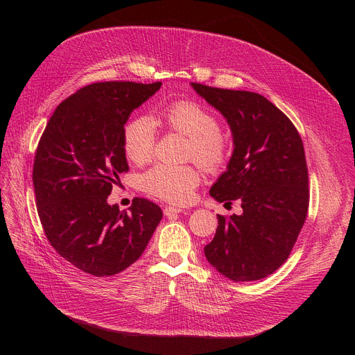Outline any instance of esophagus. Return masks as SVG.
<instances>
[{"label": "esophagus", "instance_id": "esophagus-1", "mask_svg": "<svg viewBox=\"0 0 355 355\" xmlns=\"http://www.w3.org/2000/svg\"><path fill=\"white\" fill-rule=\"evenodd\" d=\"M182 211H184L182 209H178V207H171V206H166V207L164 209V214H165L166 217H171V216L180 214V213H182Z\"/></svg>", "mask_w": 355, "mask_h": 355}]
</instances>
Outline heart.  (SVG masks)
<instances>
[{
  "instance_id": "b5f03b06",
  "label": "heart",
  "mask_w": 355,
  "mask_h": 355,
  "mask_svg": "<svg viewBox=\"0 0 355 355\" xmlns=\"http://www.w3.org/2000/svg\"><path fill=\"white\" fill-rule=\"evenodd\" d=\"M159 125L189 137L185 155L194 159L204 171L217 173L230 158V141L220 130L217 116L193 101H177L164 106L151 119L134 118L123 129V149L134 164L142 165L154 155L155 126ZM200 175L191 165L159 164L142 177L144 190L173 204L191 201Z\"/></svg>"
}]
</instances>
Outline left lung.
I'll return each instance as SVG.
<instances>
[{
	"label": "left lung",
	"instance_id": "obj_1",
	"mask_svg": "<svg viewBox=\"0 0 355 355\" xmlns=\"http://www.w3.org/2000/svg\"><path fill=\"white\" fill-rule=\"evenodd\" d=\"M221 112L233 134V155L210 190L217 201H241L243 213L217 216L204 248L213 268L234 282L259 281L281 268L304 226L308 166L295 125L259 93L191 83Z\"/></svg>",
	"mask_w": 355,
	"mask_h": 355
}]
</instances>
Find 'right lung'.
<instances>
[{"instance_id": "right-lung-1", "label": "right lung", "mask_w": 355, "mask_h": 355, "mask_svg": "<svg viewBox=\"0 0 355 355\" xmlns=\"http://www.w3.org/2000/svg\"><path fill=\"white\" fill-rule=\"evenodd\" d=\"M161 82H99L64 99L49 119L33 165L44 234L63 259L98 276L116 275L144 253L162 218L155 202L135 197L129 211L107 204L129 170L123 125Z\"/></svg>"}]
</instances>
